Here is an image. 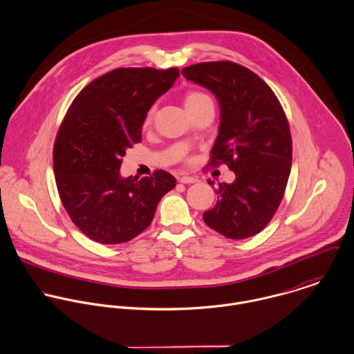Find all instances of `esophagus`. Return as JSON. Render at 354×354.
<instances>
[{
  "instance_id": "obj_1",
  "label": "esophagus",
  "mask_w": 354,
  "mask_h": 354,
  "mask_svg": "<svg viewBox=\"0 0 354 354\" xmlns=\"http://www.w3.org/2000/svg\"><path fill=\"white\" fill-rule=\"evenodd\" d=\"M178 180L180 183H185V185H190V183H196L197 182V179L193 178V176H180V178H178Z\"/></svg>"
}]
</instances>
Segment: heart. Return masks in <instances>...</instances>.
Returning a JSON list of instances; mask_svg holds the SVG:
<instances>
[{
    "mask_svg": "<svg viewBox=\"0 0 354 354\" xmlns=\"http://www.w3.org/2000/svg\"><path fill=\"white\" fill-rule=\"evenodd\" d=\"M207 102H212L211 97L205 93H201V91H190L187 95H186V100H185V105L186 108H192V106H198V105H203V104H207ZM153 109L149 111L147 116H146V123H150L151 122V118H153Z\"/></svg>",
    "mask_w": 354,
    "mask_h": 354,
    "instance_id": "obj_1",
    "label": "heart"
}]
</instances>
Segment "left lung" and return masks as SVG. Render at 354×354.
I'll use <instances>...</instances> for the list:
<instances>
[{"mask_svg":"<svg viewBox=\"0 0 354 354\" xmlns=\"http://www.w3.org/2000/svg\"><path fill=\"white\" fill-rule=\"evenodd\" d=\"M182 75L216 97L220 124L211 165L225 162L235 174L232 183H218L204 221L230 239L253 236L277 212L290 176L292 147L282 105L260 76L231 62L194 64Z\"/></svg>","mask_w":354,"mask_h":354,"instance_id":"8db88e82","label":"left lung"}]
</instances>
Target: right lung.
<instances>
[{
	"mask_svg": "<svg viewBox=\"0 0 354 354\" xmlns=\"http://www.w3.org/2000/svg\"><path fill=\"white\" fill-rule=\"evenodd\" d=\"M178 68H118L88 83L73 100L55 142L53 167L62 203L75 225L102 245L145 231L158 201L176 185L165 171L123 178L122 158L142 140L150 106Z\"/></svg>",
	"mask_w": 354,
	"mask_h": 354,
	"instance_id": "right-lung-1",
	"label": "right lung"
}]
</instances>
